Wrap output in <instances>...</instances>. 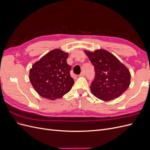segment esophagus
Instances as JSON below:
<instances>
[{"label":"esophagus","instance_id":"obj_1","mask_svg":"<svg viewBox=\"0 0 150 150\" xmlns=\"http://www.w3.org/2000/svg\"><path fill=\"white\" fill-rule=\"evenodd\" d=\"M84 75H85L84 72H81V73L79 75V77H83V76H84Z\"/></svg>","mask_w":150,"mask_h":150}]
</instances>
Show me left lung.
<instances>
[{
  "label": "left lung",
  "mask_w": 150,
  "mask_h": 150,
  "mask_svg": "<svg viewBox=\"0 0 150 150\" xmlns=\"http://www.w3.org/2000/svg\"><path fill=\"white\" fill-rule=\"evenodd\" d=\"M84 51L93 64L96 73L90 86L92 94L104 101L121 96L131 83V74L127 67L105 49Z\"/></svg>",
  "instance_id": "1"
}]
</instances>
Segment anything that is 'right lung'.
I'll list each match as a JSON object with an SVG mask.
<instances>
[{
  "mask_svg": "<svg viewBox=\"0 0 150 150\" xmlns=\"http://www.w3.org/2000/svg\"><path fill=\"white\" fill-rule=\"evenodd\" d=\"M68 56L67 52L55 49L32 66L29 80L39 96L55 100L71 89L74 81L70 75L71 66L66 61Z\"/></svg>",
  "mask_w": 150,
  "mask_h": 150,
  "instance_id": "add662e5",
  "label": "right lung"
}]
</instances>
